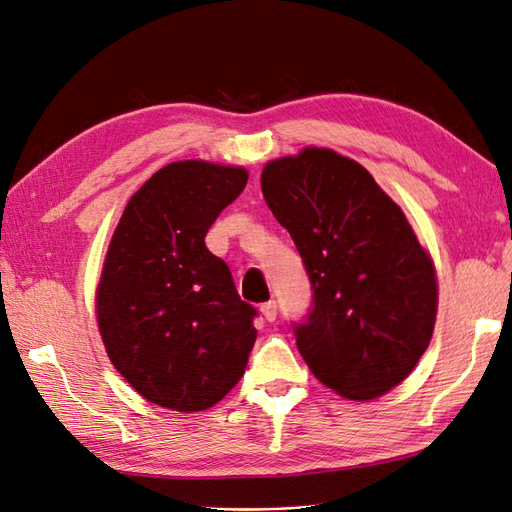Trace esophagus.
I'll list each match as a JSON object with an SVG mask.
<instances>
[{
  "label": "esophagus",
  "mask_w": 512,
  "mask_h": 512,
  "mask_svg": "<svg viewBox=\"0 0 512 512\" xmlns=\"http://www.w3.org/2000/svg\"><path fill=\"white\" fill-rule=\"evenodd\" d=\"M260 312H262V316H265V320L273 322V320H275V316H277V303H275V301L265 303V305L260 307Z\"/></svg>",
  "instance_id": "1"
}]
</instances>
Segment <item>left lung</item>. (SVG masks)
<instances>
[{"mask_svg": "<svg viewBox=\"0 0 512 512\" xmlns=\"http://www.w3.org/2000/svg\"><path fill=\"white\" fill-rule=\"evenodd\" d=\"M260 185L312 280L314 309L294 331L309 371L346 399L389 393L438 314L436 267L406 213L365 166L324 147L269 160Z\"/></svg>", "mask_w": 512, "mask_h": 512, "instance_id": "1", "label": "left lung"}]
</instances>
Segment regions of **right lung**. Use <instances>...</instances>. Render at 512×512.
<instances>
[{"label":"right lung","mask_w":512,"mask_h":512,"mask_svg":"<svg viewBox=\"0 0 512 512\" xmlns=\"http://www.w3.org/2000/svg\"><path fill=\"white\" fill-rule=\"evenodd\" d=\"M247 177L243 166L170 162L134 192L108 243L100 337L123 380L160 408L207 410L245 374L256 309L205 235Z\"/></svg>","instance_id":"obj_1"}]
</instances>
